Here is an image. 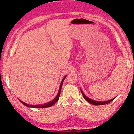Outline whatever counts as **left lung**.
I'll return each mask as SVG.
<instances>
[{"instance_id": "obj_1", "label": "left lung", "mask_w": 134, "mask_h": 134, "mask_svg": "<svg viewBox=\"0 0 134 134\" xmlns=\"http://www.w3.org/2000/svg\"><path fill=\"white\" fill-rule=\"evenodd\" d=\"M81 93L82 95H83V98L85 99V100H87L88 102H89V103H90L91 104H93V105H105V104H109L110 102L112 101L113 100H114L115 98L112 99L111 100H106V101H103V102H99V101H96V100H92L91 99H90L88 98H87V96H85V94H83V91H82L81 90Z\"/></svg>"}]
</instances>
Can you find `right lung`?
Returning <instances> with one entry per match:
<instances>
[{
  "label": "right lung",
  "mask_w": 134,
  "mask_h": 134,
  "mask_svg": "<svg viewBox=\"0 0 134 134\" xmlns=\"http://www.w3.org/2000/svg\"><path fill=\"white\" fill-rule=\"evenodd\" d=\"M66 77V76L63 79V80H62V81L61 82V84H60V88H59V91H58V93L57 95V96L54 99L52 100H51L49 102H47V103H46V104H42V105H29L28 104H26L25 103V102H24L22 101V100H20V101H21L22 103H23L24 105H25V106H27V107H34V108H46V107H51V106L54 105V104L55 103V102L57 101L58 100V99H59V97H60V91H61V90H62V84H63V80L65 79Z\"/></svg>",
  "instance_id": "add662e5"
}]
</instances>
